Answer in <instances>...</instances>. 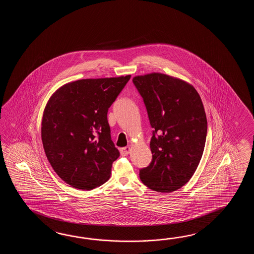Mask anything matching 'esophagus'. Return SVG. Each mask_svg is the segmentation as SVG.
<instances>
[{"label":"esophagus","instance_id":"obj_1","mask_svg":"<svg viewBox=\"0 0 254 254\" xmlns=\"http://www.w3.org/2000/svg\"><path fill=\"white\" fill-rule=\"evenodd\" d=\"M120 151H121V155L122 156H127L129 154V151H130V147L129 146H126L125 148H122Z\"/></svg>","mask_w":254,"mask_h":254}]
</instances>
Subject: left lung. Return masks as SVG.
I'll return each mask as SVG.
<instances>
[{
  "mask_svg": "<svg viewBox=\"0 0 254 254\" xmlns=\"http://www.w3.org/2000/svg\"><path fill=\"white\" fill-rule=\"evenodd\" d=\"M153 128L152 160L140 181L158 192L181 189L192 177L205 146L207 119L199 93L189 82L161 72L132 79Z\"/></svg>",
  "mask_w": 254,
  "mask_h": 254,
  "instance_id": "left-lung-1",
  "label": "left lung"
}]
</instances>
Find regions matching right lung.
<instances>
[{
  "instance_id": "obj_1",
  "label": "right lung",
  "mask_w": 254,
  "mask_h": 254,
  "mask_svg": "<svg viewBox=\"0 0 254 254\" xmlns=\"http://www.w3.org/2000/svg\"><path fill=\"white\" fill-rule=\"evenodd\" d=\"M130 75L82 79L60 87L43 111L42 140L50 164L66 184L94 189L108 181L120 156L108 109Z\"/></svg>"
}]
</instances>
